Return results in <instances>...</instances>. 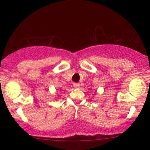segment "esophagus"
<instances>
[{"label": "esophagus", "instance_id": "esophagus-1", "mask_svg": "<svg viewBox=\"0 0 150 150\" xmlns=\"http://www.w3.org/2000/svg\"><path fill=\"white\" fill-rule=\"evenodd\" d=\"M73 86L75 89H80V83H74Z\"/></svg>", "mask_w": 150, "mask_h": 150}]
</instances>
